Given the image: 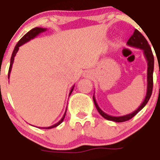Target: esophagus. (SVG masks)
<instances>
[{"instance_id": "obj_1", "label": "esophagus", "mask_w": 160, "mask_h": 160, "mask_svg": "<svg viewBox=\"0 0 160 160\" xmlns=\"http://www.w3.org/2000/svg\"><path fill=\"white\" fill-rule=\"evenodd\" d=\"M85 77H90V74H89L88 72L85 73Z\"/></svg>"}]
</instances>
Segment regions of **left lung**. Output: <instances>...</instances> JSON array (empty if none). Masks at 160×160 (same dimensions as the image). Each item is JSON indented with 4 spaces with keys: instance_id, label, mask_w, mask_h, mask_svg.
Returning <instances> with one entry per match:
<instances>
[{
    "instance_id": "left-lung-1",
    "label": "left lung",
    "mask_w": 160,
    "mask_h": 160,
    "mask_svg": "<svg viewBox=\"0 0 160 160\" xmlns=\"http://www.w3.org/2000/svg\"><path fill=\"white\" fill-rule=\"evenodd\" d=\"M127 44L130 47H134V48H137L139 49H142L143 51V54L146 58L147 61H148V73H147V80H148V87H147V94L145 96V99L143 100V103H141V105L136 109L135 112H132L130 114L125 115V116H109V115L106 114L105 112H103L100 107L98 106L97 103H96V98H95L94 95H93V101H94L95 106H96V109L99 112L100 115L103 116L104 119H108V120H112V121L117 122V123H120V122H124L127 120H129L132 119V117L136 116L141 109H143L144 108L145 105L148 102L149 99H150L152 93V88H153V71H154V56L152 53V48H151L150 45L148 44V41L146 40L144 37L138 31L137 29H135L133 32V35L129 38V40L127 42Z\"/></svg>"
}]
</instances>
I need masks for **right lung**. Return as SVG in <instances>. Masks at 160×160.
Instances as JSON below:
<instances>
[{"label":"right lung","instance_id":"obj_1","mask_svg":"<svg viewBox=\"0 0 160 160\" xmlns=\"http://www.w3.org/2000/svg\"><path fill=\"white\" fill-rule=\"evenodd\" d=\"M46 30H47V28H38V27H36V28H32V29L30 30L29 32H28L24 36V37H22V38L19 41H18V43L17 44V45L15 46V48H14L13 49V52H12V57H11V60H10V66H9V69H8V79H9V76H10V72H11V70H12V64H13V61H14V57H15L16 54H17V52H18V50H19V47L20 46L23 45L24 44H25V43H27L28 41H29L30 40H32V39L35 38L37 36H38L39 34L41 33V32H45ZM75 85L72 86V88L71 91H70L69 92V96L70 95H71V93L73 91V88H74ZM66 112H67V108H66V111L65 112H64V116H63V117L61 118V119H60V121L58 122V123H57L56 124L52 125V126H50V127H47V128H41L43 129H51V128H56V127H57L58 125H60V123H62L63 120H64V117H65V114H66Z\"/></svg>","mask_w":160,"mask_h":160}]
</instances>
